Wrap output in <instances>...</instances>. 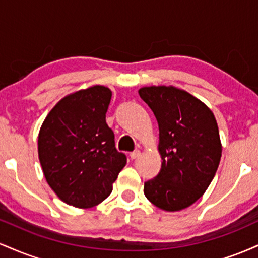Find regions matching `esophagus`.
Listing matches in <instances>:
<instances>
[{
  "label": "esophagus",
  "instance_id": "obj_1",
  "mask_svg": "<svg viewBox=\"0 0 258 258\" xmlns=\"http://www.w3.org/2000/svg\"><path fill=\"white\" fill-rule=\"evenodd\" d=\"M139 155H141V152H139V150H135V152H132L131 154H130V156H131L132 160L137 159Z\"/></svg>",
  "mask_w": 258,
  "mask_h": 258
}]
</instances>
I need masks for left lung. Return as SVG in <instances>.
<instances>
[{
  "mask_svg": "<svg viewBox=\"0 0 258 258\" xmlns=\"http://www.w3.org/2000/svg\"><path fill=\"white\" fill-rule=\"evenodd\" d=\"M138 93L158 120L162 159L158 176L144 183V195L164 211H180L203 197L220 165L217 121L205 103L174 86H146Z\"/></svg>",
  "mask_w": 258,
  "mask_h": 258,
  "instance_id": "left-lung-1",
  "label": "left lung"
}]
</instances>
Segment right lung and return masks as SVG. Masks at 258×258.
<instances>
[{"label": "right lung", "mask_w": 258, "mask_h": 258, "mask_svg": "<svg viewBox=\"0 0 258 258\" xmlns=\"http://www.w3.org/2000/svg\"><path fill=\"white\" fill-rule=\"evenodd\" d=\"M111 90L93 85L61 98L38 132L37 150L44 178L68 205L90 209L102 203L125 167L105 121Z\"/></svg>", "instance_id": "obj_1"}]
</instances>
